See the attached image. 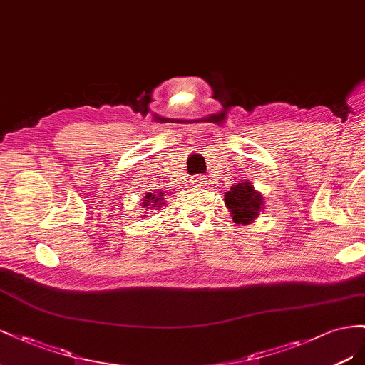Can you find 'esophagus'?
<instances>
[{
	"instance_id": "1",
	"label": "esophagus",
	"mask_w": 365,
	"mask_h": 365,
	"mask_svg": "<svg viewBox=\"0 0 365 365\" xmlns=\"http://www.w3.org/2000/svg\"><path fill=\"white\" fill-rule=\"evenodd\" d=\"M205 175H197V177H194V183L197 185V186H203L205 185Z\"/></svg>"
}]
</instances>
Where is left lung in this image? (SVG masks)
I'll return each mask as SVG.
<instances>
[{
  "mask_svg": "<svg viewBox=\"0 0 365 365\" xmlns=\"http://www.w3.org/2000/svg\"><path fill=\"white\" fill-rule=\"evenodd\" d=\"M225 203L232 212L235 223L246 225L258 217L263 207L262 194H258L251 182L232 185L225 194Z\"/></svg>",
  "mask_w": 365,
  "mask_h": 365,
  "instance_id": "1",
  "label": "left lung"
}]
</instances>
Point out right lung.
I'll list each match as a JSON object with an SVG mask.
<instances>
[{
    "instance_id": "right-lung-1",
    "label": "right lung",
    "mask_w": 365,
    "mask_h": 365,
    "mask_svg": "<svg viewBox=\"0 0 365 365\" xmlns=\"http://www.w3.org/2000/svg\"><path fill=\"white\" fill-rule=\"evenodd\" d=\"M162 200H163L162 192H159V194H147V197H145V200L142 202V206L145 207V210H153V207H159Z\"/></svg>"
}]
</instances>
